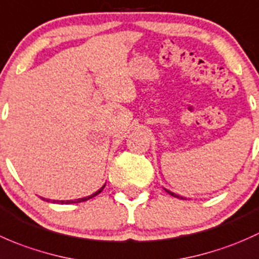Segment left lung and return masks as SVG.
<instances>
[{"label":"left lung","mask_w":259,"mask_h":259,"mask_svg":"<svg viewBox=\"0 0 259 259\" xmlns=\"http://www.w3.org/2000/svg\"><path fill=\"white\" fill-rule=\"evenodd\" d=\"M166 192H168V193L170 194V196H173V197H177V198H181V199H183V197H181V196H178V194L173 193V192H170V191H168V189H166Z\"/></svg>","instance_id":"8db88e82"}]
</instances>
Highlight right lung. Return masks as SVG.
Returning <instances> with one entry per match:
<instances>
[{
	"mask_svg": "<svg viewBox=\"0 0 259 259\" xmlns=\"http://www.w3.org/2000/svg\"><path fill=\"white\" fill-rule=\"evenodd\" d=\"M106 186V185H105ZM105 186H103V187H101L100 189H98L97 192H95V193L93 194H91V196H89V197H84V198H78V199H71V201H57L58 203H61V204H63V203H66V204H70V203H79V202H84V201H89L90 198H92V197H95V196H97L98 193H101V192L103 191V188H105ZM42 199H45V198H42ZM47 201H49V199H47ZM56 201H53V203H55Z\"/></svg>",
	"mask_w": 259,
	"mask_h": 259,
	"instance_id": "1",
	"label": "right lung"
}]
</instances>
